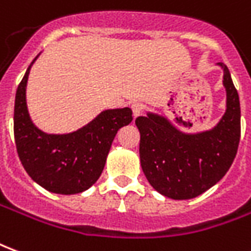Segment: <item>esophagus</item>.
<instances>
[{"label": "esophagus", "mask_w": 251, "mask_h": 251, "mask_svg": "<svg viewBox=\"0 0 251 251\" xmlns=\"http://www.w3.org/2000/svg\"><path fill=\"white\" fill-rule=\"evenodd\" d=\"M131 109H132V115H134V117H138L140 115V112H142V104H139V102H134V104H131Z\"/></svg>", "instance_id": "1"}]
</instances>
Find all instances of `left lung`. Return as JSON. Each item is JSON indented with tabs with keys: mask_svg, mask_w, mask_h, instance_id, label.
Here are the masks:
<instances>
[{
	"mask_svg": "<svg viewBox=\"0 0 251 251\" xmlns=\"http://www.w3.org/2000/svg\"><path fill=\"white\" fill-rule=\"evenodd\" d=\"M226 111L212 128L188 132L168 116L146 112L135 124L140 132L142 170L150 185L173 200H189L201 195L228 172L241 138L239 96L225 63Z\"/></svg>",
	"mask_w": 251,
	"mask_h": 251,
	"instance_id": "1",
	"label": "left lung"
}]
</instances>
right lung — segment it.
<instances>
[{
    "mask_svg": "<svg viewBox=\"0 0 251 251\" xmlns=\"http://www.w3.org/2000/svg\"><path fill=\"white\" fill-rule=\"evenodd\" d=\"M42 52H39V55ZM28 66L15 99V140L25 172L36 184L58 195L88 191L100 178L117 131L132 122L131 108L101 111L93 120L67 134H47L32 122L26 106Z\"/></svg>",
    "mask_w": 251,
    "mask_h": 251,
    "instance_id": "add662e5",
    "label": "right lung"
}]
</instances>
